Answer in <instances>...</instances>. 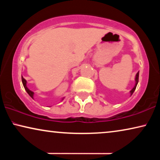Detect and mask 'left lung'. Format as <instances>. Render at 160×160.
I'll return each instance as SVG.
<instances>
[{
    "mask_svg": "<svg viewBox=\"0 0 160 160\" xmlns=\"http://www.w3.org/2000/svg\"><path fill=\"white\" fill-rule=\"evenodd\" d=\"M138 78H139V72H138L137 74H136V76H135V84L134 87H133V88L130 90V95H132V93L134 92V91L135 90V89H136L137 84H138Z\"/></svg>",
    "mask_w": 160,
    "mask_h": 160,
    "instance_id": "1",
    "label": "left lung"
}]
</instances>
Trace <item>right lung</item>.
Instances as JSON below:
<instances>
[{
  "label": "right lung",
  "mask_w": 160,
  "mask_h": 160,
  "mask_svg": "<svg viewBox=\"0 0 160 160\" xmlns=\"http://www.w3.org/2000/svg\"><path fill=\"white\" fill-rule=\"evenodd\" d=\"M22 84H23V86H24V87H25V89L26 90V92H27L28 93V95H29L30 97H31L32 99H33V95H34V92H32L31 90H30L27 87V81H26L25 78H24L22 76ZM64 99V98H62V100Z\"/></svg>",
  "instance_id": "obj_1"
}]
</instances>
